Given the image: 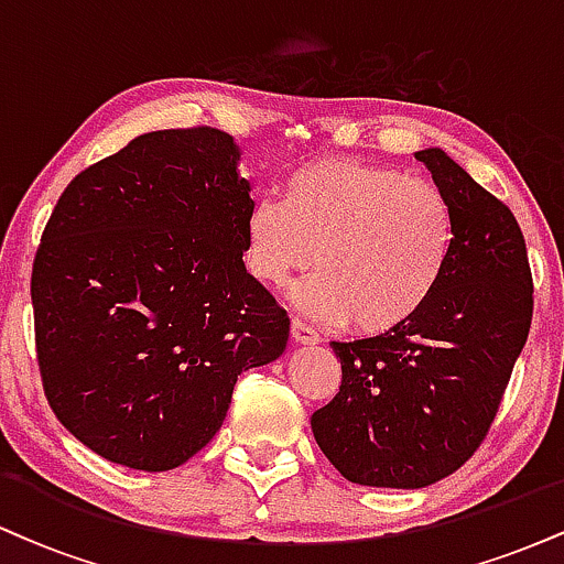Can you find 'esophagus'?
Returning <instances> with one entry per match:
<instances>
[{
    "instance_id": "34e87169",
    "label": "esophagus",
    "mask_w": 564,
    "mask_h": 564,
    "mask_svg": "<svg viewBox=\"0 0 564 564\" xmlns=\"http://www.w3.org/2000/svg\"><path fill=\"white\" fill-rule=\"evenodd\" d=\"M291 336H294V341H300V345H318L321 336L315 332L310 323H304L300 318L291 321Z\"/></svg>"
}]
</instances>
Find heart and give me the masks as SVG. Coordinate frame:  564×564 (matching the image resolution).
<instances>
[{"label": "heart", "instance_id": "b5f03b06", "mask_svg": "<svg viewBox=\"0 0 564 564\" xmlns=\"http://www.w3.org/2000/svg\"><path fill=\"white\" fill-rule=\"evenodd\" d=\"M453 243V206L435 183L371 161L321 159L289 172L281 198L251 206L243 262L281 289L315 260L318 273L296 289L304 313L387 334L430 304Z\"/></svg>", "mask_w": 564, "mask_h": 564}]
</instances>
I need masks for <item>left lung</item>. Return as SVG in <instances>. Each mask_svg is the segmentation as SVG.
Segmentation results:
<instances>
[{"label":"left lung","instance_id":"1","mask_svg":"<svg viewBox=\"0 0 564 564\" xmlns=\"http://www.w3.org/2000/svg\"><path fill=\"white\" fill-rule=\"evenodd\" d=\"M416 159L453 206L448 270L416 318L332 341L341 384L310 419L341 477L371 488H424L469 462L533 321V273L509 206L440 148Z\"/></svg>","mask_w":564,"mask_h":564}]
</instances>
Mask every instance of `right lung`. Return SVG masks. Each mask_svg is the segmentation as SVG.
<instances>
[{
  "label": "right lung",
  "mask_w": 564,
  "mask_h": 564,
  "mask_svg": "<svg viewBox=\"0 0 564 564\" xmlns=\"http://www.w3.org/2000/svg\"><path fill=\"white\" fill-rule=\"evenodd\" d=\"M212 127L159 129L70 180L31 270L47 403L89 451L166 471L217 435L289 315L246 273L254 200Z\"/></svg>",
  "instance_id": "obj_1"
}]
</instances>
